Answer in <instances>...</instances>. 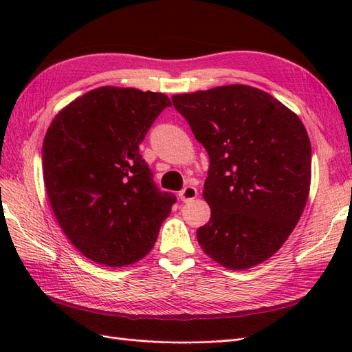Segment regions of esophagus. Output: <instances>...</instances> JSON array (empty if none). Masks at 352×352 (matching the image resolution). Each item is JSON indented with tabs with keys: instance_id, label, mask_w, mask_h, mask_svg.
<instances>
[{
	"instance_id": "34e87169",
	"label": "esophagus",
	"mask_w": 352,
	"mask_h": 352,
	"mask_svg": "<svg viewBox=\"0 0 352 352\" xmlns=\"http://www.w3.org/2000/svg\"><path fill=\"white\" fill-rule=\"evenodd\" d=\"M178 197H180V199L184 201V203H189V201L195 199L198 197V190L197 188H193V186H186V188L178 193Z\"/></svg>"
}]
</instances>
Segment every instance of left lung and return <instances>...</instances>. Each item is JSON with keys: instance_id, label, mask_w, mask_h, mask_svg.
Returning <instances> with one entry per match:
<instances>
[{"instance_id": "obj_1", "label": "left lung", "mask_w": 352, "mask_h": 352, "mask_svg": "<svg viewBox=\"0 0 352 352\" xmlns=\"http://www.w3.org/2000/svg\"><path fill=\"white\" fill-rule=\"evenodd\" d=\"M210 159L203 197L210 221L197 230L208 257L231 271L278 251L309 198L311 146L305 126L272 95L230 85L172 96Z\"/></svg>"}]
</instances>
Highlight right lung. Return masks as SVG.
I'll list each match as a JSON object with an SVG mask.
<instances>
[{
    "label": "right lung",
    "mask_w": 352,
    "mask_h": 352,
    "mask_svg": "<svg viewBox=\"0 0 352 352\" xmlns=\"http://www.w3.org/2000/svg\"><path fill=\"white\" fill-rule=\"evenodd\" d=\"M164 94L104 86L52 119L42 146L52 212L76 248L96 263H136L153 250L175 195L162 192L139 144L163 109Z\"/></svg>",
    "instance_id": "obj_1"
}]
</instances>
